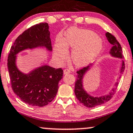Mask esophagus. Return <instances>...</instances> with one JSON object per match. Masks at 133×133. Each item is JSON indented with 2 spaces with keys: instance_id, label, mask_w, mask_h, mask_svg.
I'll return each mask as SVG.
<instances>
[{
  "instance_id": "34e87169",
  "label": "esophagus",
  "mask_w": 133,
  "mask_h": 133,
  "mask_svg": "<svg viewBox=\"0 0 133 133\" xmlns=\"http://www.w3.org/2000/svg\"><path fill=\"white\" fill-rule=\"evenodd\" d=\"M70 73V70L69 69H65L64 70V74L67 75Z\"/></svg>"
}]
</instances>
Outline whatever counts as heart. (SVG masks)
<instances>
[{"label": "heart", "instance_id": "heart-1", "mask_svg": "<svg viewBox=\"0 0 133 133\" xmlns=\"http://www.w3.org/2000/svg\"><path fill=\"white\" fill-rule=\"evenodd\" d=\"M68 48L72 49V61L75 65L83 67L95 61L103 50V42L97 34L88 29L71 28L67 32L64 40L59 37L56 53L60 60L66 58Z\"/></svg>", "mask_w": 133, "mask_h": 133}]
</instances>
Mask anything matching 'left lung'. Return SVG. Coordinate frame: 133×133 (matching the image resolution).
<instances>
[{"label": "left lung", "instance_id": "8db88e82", "mask_svg": "<svg viewBox=\"0 0 133 133\" xmlns=\"http://www.w3.org/2000/svg\"><path fill=\"white\" fill-rule=\"evenodd\" d=\"M105 36L109 42L110 44L112 45V47L110 50V54L112 56L115 57V58H123V56L122 54V46L116 38L111 34L107 32L105 33ZM93 65V64H91L88 66L82 68V69L78 70L77 72V80L75 81V96L77 98V99L79 101L80 103L83 104L87 107H94L96 106L101 105V104L105 103L107 101H109L110 99L112 98L113 95L115 92V90L117 88V86L118 85V82H117L115 83V87L112 89L111 91L109 93L108 95L101 96L97 97V96H92L90 95L87 93L85 89L83 88V79L85 76V74L87 71H88L91 68ZM125 66L124 61L122 60V65H121L120 72V78L122 76L123 72L125 70Z\"/></svg>", "mask_w": 133, "mask_h": 133}]
</instances>
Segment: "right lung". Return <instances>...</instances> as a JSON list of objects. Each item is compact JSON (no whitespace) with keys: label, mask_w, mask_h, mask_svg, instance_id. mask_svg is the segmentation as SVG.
Returning <instances> with one entry per match:
<instances>
[{"label":"right lung","mask_w":133,"mask_h":133,"mask_svg":"<svg viewBox=\"0 0 133 133\" xmlns=\"http://www.w3.org/2000/svg\"><path fill=\"white\" fill-rule=\"evenodd\" d=\"M48 23L34 25L19 35L11 47L8 57V69L11 88L22 101L32 106L43 107L54 99L59 82L63 78V70L43 65L28 74L18 69L16 55L20 51L38 47L52 51Z\"/></svg>","instance_id":"obj_1"}]
</instances>
